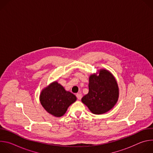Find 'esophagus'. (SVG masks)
Returning a JSON list of instances; mask_svg holds the SVG:
<instances>
[{
	"label": "esophagus",
	"instance_id": "1",
	"mask_svg": "<svg viewBox=\"0 0 153 153\" xmlns=\"http://www.w3.org/2000/svg\"><path fill=\"white\" fill-rule=\"evenodd\" d=\"M76 97H77V98L79 100H80L81 98H82V94H80V93H77V94H76Z\"/></svg>",
	"mask_w": 153,
	"mask_h": 153
}]
</instances>
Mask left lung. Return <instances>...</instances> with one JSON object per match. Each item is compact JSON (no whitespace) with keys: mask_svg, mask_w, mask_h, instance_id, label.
<instances>
[{"mask_svg":"<svg viewBox=\"0 0 153 153\" xmlns=\"http://www.w3.org/2000/svg\"><path fill=\"white\" fill-rule=\"evenodd\" d=\"M89 92L82 98V102L95 114L110 110L119 97V88L113 74L100 70L99 75L92 74L89 78Z\"/></svg>","mask_w":153,"mask_h":153,"instance_id":"8db88e82","label":"left lung"}]
</instances>
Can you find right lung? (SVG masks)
Wrapping results in <instances>:
<instances>
[{
  "label": "right lung",
  "mask_w": 153,
  "mask_h": 153,
  "mask_svg": "<svg viewBox=\"0 0 153 153\" xmlns=\"http://www.w3.org/2000/svg\"><path fill=\"white\" fill-rule=\"evenodd\" d=\"M73 93L67 91L57 82L52 83L41 92L40 101L50 114L61 117L66 113L68 108L76 100Z\"/></svg>",
  "instance_id": "1"
}]
</instances>
